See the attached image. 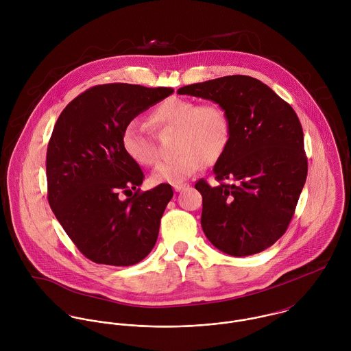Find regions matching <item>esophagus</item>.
<instances>
[{"instance_id":"1","label":"esophagus","mask_w":351,"mask_h":351,"mask_svg":"<svg viewBox=\"0 0 351 351\" xmlns=\"http://www.w3.org/2000/svg\"><path fill=\"white\" fill-rule=\"evenodd\" d=\"M173 188H174L176 192H182L188 188V185L186 184H177V185H173Z\"/></svg>"}]
</instances>
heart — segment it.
Segmentation results:
<instances>
[{
    "label": "heart",
    "instance_id": "obj_1",
    "mask_svg": "<svg viewBox=\"0 0 351 351\" xmlns=\"http://www.w3.org/2000/svg\"><path fill=\"white\" fill-rule=\"evenodd\" d=\"M156 128L177 130V158L160 163L152 173L154 184H181L200 171L204 163H216L227 150L231 125L227 112L215 102L170 97L162 101L151 113ZM121 146L125 154L142 166H152L158 152L152 138L138 121H131L123 131Z\"/></svg>",
    "mask_w": 351,
    "mask_h": 351
}]
</instances>
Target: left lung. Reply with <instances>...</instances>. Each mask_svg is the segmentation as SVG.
<instances>
[{
    "mask_svg": "<svg viewBox=\"0 0 351 351\" xmlns=\"http://www.w3.org/2000/svg\"><path fill=\"white\" fill-rule=\"evenodd\" d=\"M177 93L219 104L231 125L228 147L213 167L219 184L210 186L200 180L195 185L202 196L205 237L232 256L270 247L285 234L306 180L308 162L296 112L249 75L193 84Z\"/></svg>",
    "mask_w": 351,
    "mask_h": 351,
    "instance_id": "left-lung-1",
    "label": "left lung"
}]
</instances>
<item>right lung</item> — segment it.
I'll use <instances>...</instances> for the list:
<instances>
[{"instance_id":"right-lung-1","label":"right lung","mask_w":351,"mask_h":351,"mask_svg":"<svg viewBox=\"0 0 351 351\" xmlns=\"http://www.w3.org/2000/svg\"><path fill=\"white\" fill-rule=\"evenodd\" d=\"M173 92L97 85L71 101L56 120L46 160L49 202L77 249L96 263L131 266L155 246L173 189L160 184L141 192L145 174L123 150L121 135L139 113Z\"/></svg>"}]
</instances>
